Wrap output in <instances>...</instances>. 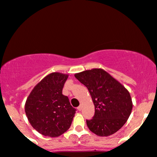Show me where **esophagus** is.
I'll return each mask as SVG.
<instances>
[{
	"label": "esophagus",
	"instance_id": "34e87169",
	"mask_svg": "<svg viewBox=\"0 0 157 157\" xmlns=\"http://www.w3.org/2000/svg\"><path fill=\"white\" fill-rule=\"evenodd\" d=\"M77 109H78L79 111H81V110H82V106H81V105H80V106L77 107Z\"/></svg>",
	"mask_w": 157,
	"mask_h": 157
}]
</instances>
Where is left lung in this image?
<instances>
[{"instance_id": "1", "label": "left lung", "mask_w": 157, "mask_h": 157, "mask_svg": "<svg viewBox=\"0 0 157 157\" xmlns=\"http://www.w3.org/2000/svg\"><path fill=\"white\" fill-rule=\"evenodd\" d=\"M75 77L87 87L94 105V115L86 120L89 130L99 136H108L120 130L132 109L127 89L101 68L75 74Z\"/></svg>"}]
</instances>
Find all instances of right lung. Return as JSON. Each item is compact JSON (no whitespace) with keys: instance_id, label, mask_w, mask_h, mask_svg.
<instances>
[{"instance_id":"obj_1","label":"right lung","mask_w":157,"mask_h":157,"mask_svg":"<svg viewBox=\"0 0 157 157\" xmlns=\"http://www.w3.org/2000/svg\"><path fill=\"white\" fill-rule=\"evenodd\" d=\"M68 75L53 72L33 88L25 104V113L32 127L45 136L57 137L69 129L76 109L63 89Z\"/></svg>"}]
</instances>
